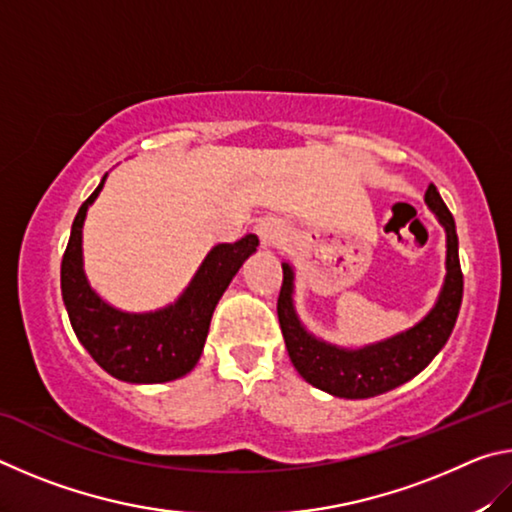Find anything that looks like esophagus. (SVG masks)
<instances>
[{"instance_id": "obj_1", "label": "esophagus", "mask_w": 512, "mask_h": 512, "mask_svg": "<svg viewBox=\"0 0 512 512\" xmlns=\"http://www.w3.org/2000/svg\"><path fill=\"white\" fill-rule=\"evenodd\" d=\"M255 230H257V235H259V239H262L264 246L275 244V241H280L282 235H284L282 223L277 219H271V216H266V219L259 221L255 225Z\"/></svg>"}]
</instances>
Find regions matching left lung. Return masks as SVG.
Here are the masks:
<instances>
[{
    "label": "left lung",
    "instance_id": "1",
    "mask_svg": "<svg viewBox=\"0 0 512 512\" xmlns=\"http://www.w3.org/2000/svg\"><path fill=\"white\" fill-rule=\"evenodd\" d=\"M424 203L438 216L447 232V275L436 305L418 325L395 334L393 339L366 345L359 350L339 348L309 334L293 307V268L282 264V289L277 298V318L287 343L289 359L300 377L329 395L366 400L413 379L443 350L456 325L463 300V273L458 262V237L452 212L447 210L436 185H429Z\"/></svg>",
    "mask_w": 512,
    "mask_h": 512
}]
</instances>
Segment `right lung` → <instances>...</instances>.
I'll return each instance as SVG.
<instances>
[{
    "label": "right lung",
    "mask_w": 512,
    "mask_h": 512,
    "mask_svg": "<svg viewBox=\"0 0 512 512\" xmlns=\"http://www.w3.org/2000/svg\"><path fill=\"white\" fill-rule=\"evenodd\" d=\"M106 176L76 214L60 264V291L69 323L90 357L115 379L131 384L173 381L201 359L216 302L248 255L255 253L259 239L246 235L235 244L214 246L173 305L146 314L119 311L97 296L83 271V221Z\"/></svg>",
    "instance_id": "add662e5"
}]
</instances>
